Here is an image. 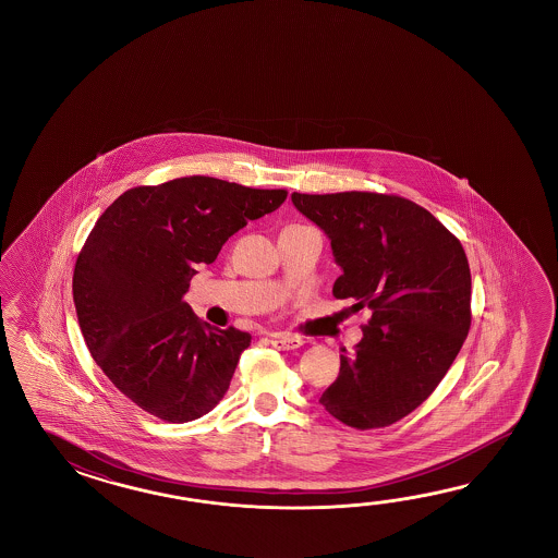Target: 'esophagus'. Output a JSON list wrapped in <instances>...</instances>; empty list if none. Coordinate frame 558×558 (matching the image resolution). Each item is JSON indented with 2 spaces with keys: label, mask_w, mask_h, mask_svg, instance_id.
Segmentation results:
<instances>
[{
  "label": "esophagus",
  "mask_w": 558,
  "mask_h": 558,
  "mask_svg": "<svg viewBox=\"0 0 558 558\" xmlns=\"http://www.w3.org/2000/svg\"><path fill=\"white\" fill-rule=\"evenodd\" d=\"M271 344H274L275 349H279V351H291V349L303 347L305 341H303L301 337H296V335L281 332V335H274V337H271Z\"/></svg>",
  "instance_id": "34e87169"
}]
</instances>
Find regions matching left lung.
<instances>
[{
  "label": "left lung",
  "instance_id": "1",
  "mask_svg": "<svg viewBox=\"0 0 558 558\" xmlns=\"http://www.w3.org/2000/svg\"><path fill=\"white\" fill-rule=\"evenodd\" d=\"M291 202L331 241L343 271L332 295L373 311L319 403L349 427L392 425L437 389L466 339L471 269L463 245L427 209L397 195L293 193Z\"/></svg>",
  "mask_w": 558,
  "mask_h": 558
}]
</instances>
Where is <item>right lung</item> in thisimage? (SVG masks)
Instances as JSON below:
<instances>
[{
	"mask_svg": "<svg viewBox=\"0 0 558 558\" xmlns=\"http://www.w3.org/2000/svg\"><path fill=\"white\" fill-rule=\"evenodd\" d=\"M284 190L173 179L119 195L97 219L73 271V303L95 363L149 415L187 423L223 399L250 332L215 329L183 295L247 221Z\"/></svg>",
	"mask_w": 558,
	"mask_h": 558,
	"instance_id": "1",
	"label": "right lung"
}]
</instances>
